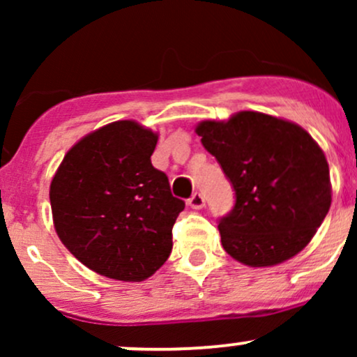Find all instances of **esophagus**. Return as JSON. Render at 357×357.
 Wrapping results in <instances>:
<instances>
[{
	"mask_svg": "<svg viewBox=\"0 0 357 357\" xmlns=\"http://www.w3.org/2000/svg\"><path fill=\"white\" fill-rule=\"evenodd\" d=\"M188 204H190L191 208H195V210H199V208L204 206V196L202 192H195V195L188 199Z\"/></svg>",
	"mask_w": 357,
	"mask_h": 357,
	"instance_id": "obj_1",
	"label": "esophagus"
}]
</instances>
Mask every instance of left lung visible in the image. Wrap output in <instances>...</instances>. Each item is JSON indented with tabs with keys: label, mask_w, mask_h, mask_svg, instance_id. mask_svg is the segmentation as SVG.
I'll use <instances>...</instances> for the list:
<instances>
[{
	"label": "left lung",
	"mask_w": 357,
	"mask_h": 357,
	"mask_svg": "<svg viewBox=\"0 0 357 357\" xmlns=\"http://www.w3.org/2000/svg\"><path fill=\"white\" fill-rule=\"evenodd\" d=\"M195 130L235 190V206L218 223L225 252L248 267H272L304 250L333 202L329 165L310 134L253 110Z\"/></svg>",
	"instance_id": "left-lung-1"
}]
</instances>
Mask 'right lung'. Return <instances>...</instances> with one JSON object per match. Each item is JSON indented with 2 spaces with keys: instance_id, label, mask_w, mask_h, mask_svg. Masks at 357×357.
<instances>
[{
  "instance_id": "obj_1",
  "label": "right lung",
  "mask_w": 357,
  "mask_h": 357,
  "mask_svg": "<svg viewBox=\"0 0 357 357\" xmlns=\"http://www.w3.org/2000/svg\"><path fill=\"white\" fill-rule=\"evenodd\" d=\"M158 134L117 121L82 137L50 184L53 225L61 243L99 275L149 278L173 250L184 210L167 176L151 165Z\"/></svg>"
}]
</instances>
